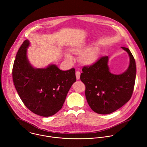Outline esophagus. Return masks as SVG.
Returning <instances> with one entry per match:
<instances>
[{"instance_id": "34e87169", "label": "esophagus", "mask_w": 147, "mask_h": 147, "mask_svg": "<svg viewBox=\"0 0 147 147\" xmlns=\"http://www.w3.org/2000/svg\"><path fill=\"white\" fill-rule=\"evenodd\" d=\"M80 75H81V72L80 71H76V78L77 80H79L80 78Z\"/></svg>"}]
</instances>
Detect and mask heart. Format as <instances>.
I'll list each match as a JSON object with an SVG mask.
<instances>
[{
	"mask_svg": "<svg viewBox=\"0 0 147 147\" xmlns=\"http://www.w3.org/2000/svg\"><path fill=\"white\" fill-rule=\"evenodd\" d=\"M85 51V49L83 48H77L73 50V51L75 54H81ZM66 58L68 59L70 58V57L66 55ZM97 57V53L94 49H89L85 51L81 57V61L85 65H90L94 62Z\"/></svg>",
	"mask_w": 147,
	"mask_h": 147,
	"instance_id": "b5f03b06",
	"label": "heart"
}]
</instances>
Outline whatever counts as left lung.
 Here are the masks:
<instances>
[{"label":"left lung","instance_id":"8db88e82","mask_svg":"<svg viewBox=\"0 0 147 147\" xmlns=\"http://www.w3.org/2000/svg\"><path fill=\"white\" fill-rule=\"evenodd\" d=\"M129 56L128 69L123 74H113L108 66V57L98 58L90 66H84L81 81L85 85V96L96 113L110 114L125 105L131 98L135 83L136 67L129 49L121 47Z\"/></svg>","mask_w":147,"mask_h":147}]
</instances>
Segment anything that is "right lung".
<instances>
[{"instance_id": "right-lung-1", "label": "right lung", "mask_w": 147, "mask_h": 147, "mask_svg": "<svg viewBox=\"0 0 147 147\" xmlns=\"http://www.w3.org/2000/svg\"><path fill=\"white\" fill-rule=\"evenodd\" d=\"M28 40H25L16 54L12 67L15 89L24 105L43 117L54 115L62 107L67 94L76 81L74 68L61 70L55 65L34 69L27 55Z\"/></svg>"}]
</instances>
